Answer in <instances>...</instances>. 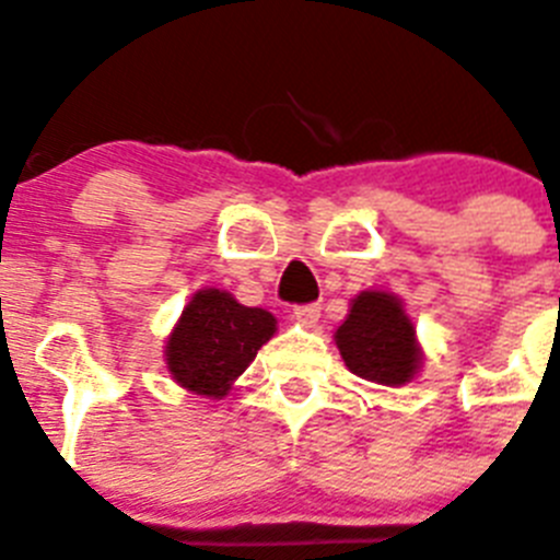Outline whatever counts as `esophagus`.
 Returning a JSON list of instances; mask_svg holds the SVG:
<instances>
[{"mask_svg": "<svg viewBox=\"0 0 560 560\" xmlns=\"http://www.w3.org/2000/svg\"><path fill=\"white\" fill-rule=\"evenodd\" d=\"M292 317L303 325H312L319 319V303H303V306L292 308Z\"/></svg>", "mask_w": 560, "mask_h": 560, "instance_id": "34e87169", "label": "esophagus"}]
</instances>
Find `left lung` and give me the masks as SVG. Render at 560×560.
I'll use <instances>...</instances> for the list:
<instances>
[{
    "label": "left lung",
    "mask_w": 560,
    "mask_h": 560,
    "mask_svg": "<svg viewBox=\"0 0 560 560\" xmlns=\"http://www.w3.org/2000/svg\"><path fill=\"white\" fill-rule=\"evenodd\" d=\"M336 347L352 374L380 385L407 383L421 363L416 328L388 292H361L352 301L336 330Z\"/></svg>",
    "instance_id": "obj_1"
}]
</instances>
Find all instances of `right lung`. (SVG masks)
Listing matches in <instances>:
<instances>
[{
	"label": "right lung",
	"instance_id": "obj_1",
	"mask_svg": "<svg viewBox=\"0 0 560 560\" xmlns=\"http://www.w3.org/2000/svg\"><path fill=\"white\" fill-rule=\"evenodd\" d=\"M273 334L276 319L270 312L243 306L230 292L202 290L172 330L166 363L183 388L224 396Z\"/></svg>",
	"mask_w": 560,
	"mask_h": 560
}]
</instances>
